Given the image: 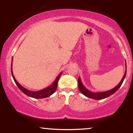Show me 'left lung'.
Here are the masks:
<instances>
[{"label":"left lung","instance_id":"obj_1","mask_svg":"<svg viewBox=\"0 0 133 133\" xmlns=\"http://www.w3.org/2000/svg\"><path fill=\"white\" fill-rule=\"evenodd\" d=\"M126 71H125L124 76L122 78L121 81L118 84V85H117L115 88H114L113 89L109 90V91H104V92H91L89 90H88L87 88L83 85L82 82H81V80L80 77H79L78 78V88L79 91H81V92L82 93V94H84L85 96L86 97H89V98H92L96 100H101V99H103L106 98V97H109L112 94H113L114 93H115L117 90L119 89V88H120L121 86L123 84V81H124V79L126 77Z\"/></svg>","mask_w":133,"mask_h":133}]
</instances>
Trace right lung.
I'll use <instances>...</instances> for the list:
<instances>
[{"mask_svg":"<svg viewBox=\"0 0 133 133\" xmlns=\"http://www.w3.org/2000/svg\"><path fill=\"white\" fill-rule=\"evenodd\" d=\"M13 59V57H12ZM12 63H11V73H12V77L14 79V81L15 82H16V85L17 86L19 89L22 91V92H24L25 95L29 96L30 97H33V98H36V99H42V98H45V97H49L50 96H51L52 94L54 93L55 91H56V89H57V83H58V81H59V78H60L61 76L62 72L60 73L57 76L56 79H55V81L51 85H50L49 86L47 87V88H44V89L40 90V91H29V90L25 89V88H24L22 86H21V84L17 81V80L15 78L14 76L13 72H12Z\"/></svg>","mask_w":133,"mask_h":133,"instance_id":"1","label":"right lung"}]
</instances>
